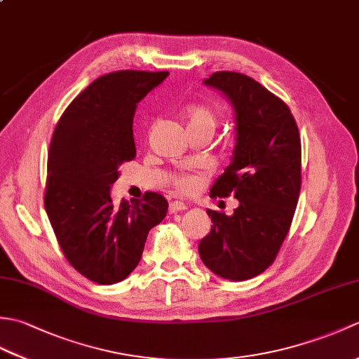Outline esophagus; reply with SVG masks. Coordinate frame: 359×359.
Instances as JSON below:
<instances>
[{"mask_svg":"<svg viewBox=\"0 0 359 359\" xmlns=\"http://www.w3.org/2000/svg\"><path fill=\"white\" fill-rule=\"evenodd\" d=\"M188 207L187 205L184 203V202H180V201H174V202H171L170 203V207H168V211L171 212V215H175V212H179V211H185Z\"/></svg>","mask_w":359,"mask_h":359,"instance_id":"obj_1","label":"esophagus"}]
</instances>
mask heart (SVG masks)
I'll return each instance as SVG.
<instances>
[{"label":"heart","mask_w":359,"mask_h":359,"mask_svg":"<svg viewBox=\"0 0 359 359\" xmlns=\"http://www.w3.org/2000/svg\"><path fill=\"white\" fill-rule=\"evenodd\" d=\"M185 116H187V125L189 131H196V129H207V131L215 133L216 125H217V116L210 106H205V104L189 106ZM199 180L201 179L197 177V175L180 174V175H175L172 184L175 188L180 189V191L189 193L199 185Z\"/></svg>","instance_id":"b5f03b06"}]
</instances>
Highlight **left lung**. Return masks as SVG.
Returning <instances> with one entry per match:
<instances>
[{
  "label": "left lung",
  "mask_w": 359,
  "mask_h": 359,
  "mask_svg": "<svg viewBox=\"0 0 359 359\" xmlns=\"http://www.w3.org/2000/svg\"><path fill=\"white\" fill-rule=\"evenodd\" d=\"M203 85L234 109L231 162L211 197L234 196L231 216L207 210L211 231L199 242L202 262L217 276L247 280L269 269L292 225L301 191V139L288 106L261 83L238 72H216Z\"/></svg>",
  "instance_id": "left-lung-1"
}]
</instances>
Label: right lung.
<instances>
[{
    "label": "right lung",
    "mask_w": 359,
    "mask_h": 359,
    "mask_svg": "<svg viewBox=\"0 0 359 359\" xmlns=\"http://www.w3.org/2000/svg\"><path fill=\"white\" fill-rule=\"evenodd\" d=\"M168 72L117 71L80 93L60 117L48 157L44 208L67 261L89 280L112 285L140 262L148 233L168 202L157 193L114 205L121 163L135 157L137 103Z\"/></svg>",
    "instance_id": "right-lung-1"
}]
</instances>
